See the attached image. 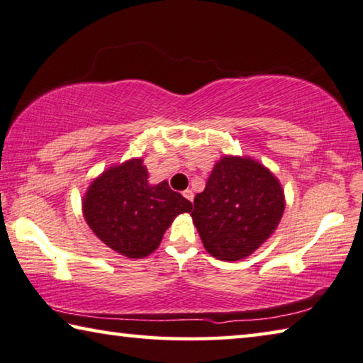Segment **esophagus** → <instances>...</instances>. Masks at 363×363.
<instances>
[{
  "instance_id": "esophagus-1",
  "label": "esophagus",
  "mask_w": 363,
  "mask_h": 363,
  "mask_svg": "<svg viewBox=\"0 0 363 363\" xmlns=\"http://www.w3.org/2000/svg\"><path fill=\"white\" fill-rule=\"evenodd\" d=\"M183 196H185L188 201H193L194 199V193L191 191V189H185V191H183Z\"/></svg>"
}]
</instances>
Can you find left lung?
<instances>
[{
  "instance_id": "8db88e82",
  "label": "left lung",
  "mask_w": 363,
  "mask_h": 363,
  "mask_svg": "<svg viewBox=\"0 0 363 363\" xmlns=\"http://www.w3.org/2000/svg\"><path fill=\"white\" fill-rule=\"evenodd\" d=\"M284 212V193L269 169L249 157L225 156L196 194L193 222L206 251L233 262L265 242Z\"/></svg>"
}]
</instances>
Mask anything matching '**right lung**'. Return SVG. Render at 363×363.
<instances>
[{"mask_svg": "<svg viewBox=\"0 0 363 363\" xmlns=\"http://www.w3.org/2000/svg\"><path fill=\"white\" fill-rule=\"evenodd\" d=\"M193 204L167 182L147 183L141 159L127 160L94 180L83 199V216L104 245L130 259L156 251L178 213Z\"/></svg>", "mask_w": 363, "mask_h": 363, "instance_id": "obj_1", "label": "right lung"}]
</instances>
